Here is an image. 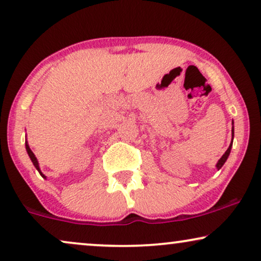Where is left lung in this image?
Wrapping results in <instances>:
<instances>
[{"mask_svg": "<svg viewBox=\"0 0 261 261\" xmlns=\"http://www.w3.org/2000/svg\"><path fill=\"white\" fill-rule=\"evenodd\" d=\"M233 135H234V128H233ZM231 145H233V141H231V144L229 145V147H228V149L226 152H224V154L221 156V159L219 160V163L216 164V167L217 169H221V167L223 166V164L226 163V160H227V158H228V155H229V153H230V149H231Z\"/></svg>", "mask_w": 261, "mask_h": 261, "instance_id": "1", "label": "left lung"}]
</instances>
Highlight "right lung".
I'll list each match as a JSON object with an SVG mask.
<instances>
[{"label": "right lung", "instance_id": "1", "mask_svg": "<svg viewBox=\"0 0 261 261\" xmlns=\"http://www.w3.org/2000/svg\"><path fill=\"white\" fill-rule=\"evenodd\" d=\"M26 149H27V153H28V155H30V158H31V160H32V163H33V165L35 166V169H37L38 171H39V173L41 174L42 177L45 178V176L44 174L41 173V171H40V169H39V164H38V160H37V158H35V155H34V153L32 152V149L30 148V146H28L27 144H26Z\"/></svg>", "mask_w": 261, "mask_h": 261}]
</instances>
